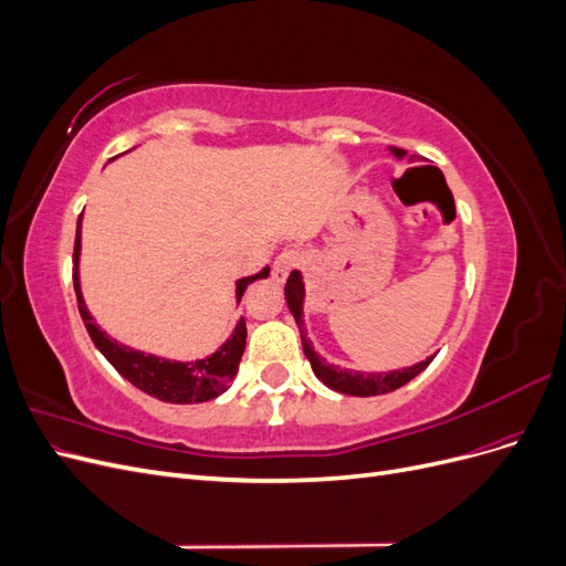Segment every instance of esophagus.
Here are the masks:
<instances>
[{"label": "esophagus", "mask_w": 566, "mask_h": 566, "mask_svg": "<svg viewBox=\"0 0 566 566\" xmlns=\"http://www.w3.org/2000/svg\"><path fill=\"white\" fill-rule=\"evenodd\" d=\"M297 264H300V252L293 250V248L283 250V252L276 256V262H273V271H271V273H273V281L283 283V281L287 279V273L293 271Z\"/></svg>", "instance_id": "esophagus-1"}]
</instances>
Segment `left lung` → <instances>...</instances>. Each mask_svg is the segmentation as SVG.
I'll use <instances>...</instances> for the list:
<instances>
[{"label": "left lung", "mask_w": 566, "mask_h": 566, "mask_svg": "<svg viewBox=\"0 0 566 566\" xmlns=\"http://www.w3.org/2000/svg\"><path fill=\"white\" fill-rule=\"evenodd\" d=\"M391 153L397 158L406 156V150L401 148H391ZM285 300H287V306H290V314L295 316L297 325H300V335H302V349H304V356L310 358L312 364V370L316 373V378L328 385L331 389L335 391H342V394H354V397H375V394H387V391H394L403 387L406 382H410L416 378V375H420L427 366L432 364V358H424V361L410 366V368H403V370H391V373H356V370H347V368H339V366H333L325 361V358H321L316 352H314V345L312 339L306 337V328H304V321H302V302H304V283H302V276L300 271H293L290 273V279L285 283Z\"/></svg>", "instance_id": "obj_1"}]
</instances>
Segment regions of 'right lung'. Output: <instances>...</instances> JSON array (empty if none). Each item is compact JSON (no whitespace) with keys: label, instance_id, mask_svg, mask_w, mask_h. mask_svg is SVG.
I'll return each mask as SVG.
<instances>
[{"label":"right lung","instance_id":"1","mask_svg":"<svg viewBox=\"0 0 566 566\" xmlns=\"http://www.w3.org/2000/svg\"><path fill=\"white\" fill-rule=\"evenodd\" d=\"M82 221V219H80ZM80 221H77V235H75V252H73V283H75V293H77V310L80 316L87 325V333L96 349L104 354L111 366L127 378L134 387H139L142 391L150 394L160 401L167 403H200V401H210L219 397L221 391H227L231 380L238 373V364H241V356L245 352V337L248 328L245 321L241 318L235 325L233 335L219 347L208 358H200V361L191 364H179V361H167V358H158L153 354L144 352H134L129 347L117 345L115 339H111L104 331L94 323L92 314L84 306L82 293H80V276H77V260H80ZM269 276V266L262 269L254 276L241 279L235 283V297L241 302L245 287L256 281V279H266Z\"/></svg>","mask_w":566,"mask_h":566}]
</instances>
